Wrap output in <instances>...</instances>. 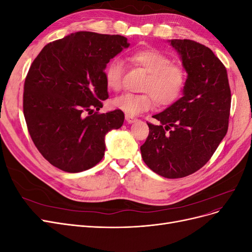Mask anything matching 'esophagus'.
Here are the masks:
<instances>
[{
    "label": "esophagus",
    "instance_id": "34e87169",
    "mask_svg": "<svg viewBox=\"0 0 252 252\" xmlns=\"http://www.w3.org/2000/svg\"><path fill=\"white\" fill-rule=\"evenodd\" d=\"M125 120H126V122H127L128 124H132V123H134L135 121H138V119L134 118L133 116H129V114H126Z\"/></svg>",
    "mask_w": 252,
    "mask_h": 252
}]
</instances>
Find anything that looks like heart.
Listing matches in <instances>:
<instances>
[{"label": "heart", "instance_id": "heart-1", "mask_svg": "<svg viewBox=\"0 0 252 252\" xmlns=\"http://www.w3.org/2000/svg\"><path fill=\"white\" fill-rule=\"evenodd\" d=\"M133 63L148 73L142 86L143 94H124L113 98L114 107L129 116L149 110L156 104L166 106L177 101L185 87L187 73L181 64L172 63L166 53L148 48L132 52ZM124 64L120 58L112 59L105 70V82L110 89L122 87Z\"/></svg>", "mask_w": 252, "mask_h": 252}]
</instances>
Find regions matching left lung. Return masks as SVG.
I'll use <instances>...</instances> for the list:
<instances>
[{"label":"left lung","instance_id":"left-lung-1","mask_svg":"<svg viewBox=\"0 0 252 252\" xmlns=\"http://www.w3.org/2000/svg\"><path fill=\"white\" fill-rule=\"evenodd\" d=\"M188 73L183 96L154 116L141 146L143 161L156 173L180 179L201 169L228 130L231 91L224 64L204 45L171 40Z\"/></svg>","mask_w":252,"mask_h":252}]
</instances>
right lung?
<instances>
[{"label": "right lung", "mask_w": 252, "mask_h": 252, "mask_svg": "<svg viewBox=\"0 0 252 252\" xmlns=\"http://www.w3.org/2000/svg\"><path fill=\"white\" fill-rule=\"evenodd\" d=\"M128 46L119 34L79 32L48 43L33 60L23 111L35 147L57 168L73 173L95 166L106 133L123 125L122 110H98L109 96L106 65Z\"/></svg>", "instance_id": "obj_1"}]
</instances>
